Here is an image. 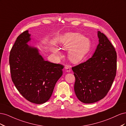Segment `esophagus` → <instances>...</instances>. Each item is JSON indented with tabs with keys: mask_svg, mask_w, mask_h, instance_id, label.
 Returning <instances> with one entry per match:
<instances>
[{
	"mask_svg": "<svg viewBox=\"0 0 126 126\" xmlns=\"http://www.w3.org/2000/svg\"><path fill=\"white\" fill-rule=\"evenodd\" d=\"M64 69H65V71L67 72H70L71 71V69H70V67H69L68 66H66L65 67H64Z\"/></svg>",
	"mask_w": 126,
	"mask_h": 126,
	"instance_id": "34e87169",
	"label": "esophagus"
}]
</instances>
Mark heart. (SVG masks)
<instances>
[{
	"label": "heart",
	"instance_id": "1",
	"mask_svg": "<svg viewBox=\"0 0 126 126\" xmlns=\"http://www.w3.org/2000/svg\"><path fill=\"white\" fill-rule=\"evenodd\" d=\"M61 47L64 50H68V57L71 63L75 64L81 62L89 52L90 41L78 32H67L62 38ZM52 51L58 57L62 56L59 49L54 47Z\"/></svg>",
	"mask_w": 126,
	"mask_h": 126
}]
</instances>
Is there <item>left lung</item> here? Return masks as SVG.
<instances>
[{
  "label": "left lung",
  "instance_id": "8db88e82",
  "mask_svg": "<svg viewBox=\"0 0 126 126\" xmlns=\"http://www.w3.org/2000/svg\"><path fill=\"white\" fill-rule=\"evenodd\" d=\"M99 44L91 58L72 68L76 81V96L85 104L104 98L111 88L116 75L117 54L104 33L97 32Z\"/></svg>",
  "mask_w": 126,
  "mask_h": 126
}]
</instances>
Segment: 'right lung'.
Returning <instances> with one entry per match:
<instances>
[{"instance_id": "obj_1", "label": "right lung", "mask_w": 126, "mask_h": 126, "mask_svg": "<svg viewBox=\"0 0 126 126\" xmlns=\"http://www.w3.org/2000/svg\"><path fill=\"white\" fill-rule=\"evenodd\" d=\"M30 36L28 30L21 33L11 49V76L22 96L34 104H42L51 96L63 67L46 61L38 48L28 45Z\"/></svg>"}]
</instances>
